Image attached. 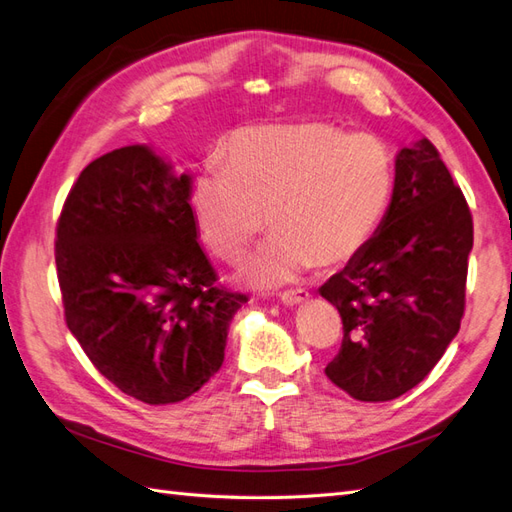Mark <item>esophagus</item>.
<instances>
[{
	"label": "esophagus",
	"instance_id": "obj_1",
	"mask_svg": "<svg viewBox=\"0 0 512 512\" xmlns=\"http://www.w3.org/2000/svg\"><path fill=\"white\" fill-rule=\"evenodd\" d=\"M280 299H282L286 306H297V304H302V302H308L310 293L306 289H293V291L280 293Z\"/></svg>",
	"mask_w": 512,
	"mask_h": 512
}]
</instances>
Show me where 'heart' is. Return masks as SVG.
<instances>
[{
    "label": "heart",
    "instance_id": "heart-1",
    "mask_svg": "<svg viewBox=\"0 0 512 512\" xmlns=\"http://www.w3.org/2000/svg\"><path fill=\"white\" fill-rule=\"evenodd\" d=\"M393 193L389 149L371 134L332 123L241 128L191 184L202 241L239 260L265 228L271 239L245 260L239 280L276 289L310 267H343L373 239Z\"/></svg>",
    "mask_w": 512,
    "mask_h": 512
}]
</instances>
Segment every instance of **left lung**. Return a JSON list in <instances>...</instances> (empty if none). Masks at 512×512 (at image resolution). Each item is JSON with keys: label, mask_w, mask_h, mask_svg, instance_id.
Returning <instances> with one entry per match:
<instances>
[{"label": "left lung", "mask_w": 512, "mask_h": 512, "mask_svg": "<svg viewBox=\"0 0 512 512\" xmlns=\"http://www.w3.org/2000/svg\"><path fill=\"white\" fill-rule=\"evenodd\" d=\"M471 247L467 199L436 147H402L380 228L319 289L343 319L326 376L360 402L395 400L426 378L458 334Z\"/></svg>", "instance_id": "8db88e82"}]
</instances>
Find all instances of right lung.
Wrapping results in <instances>:
<instances>
[{"instance_id":"right-lung-1","label":"right lung","mask_w":512,"mask_h":512,"mask_svg":"<svg viewBox=\"0 0 512 512\" xmlns=\"http://www.w3.org/2000/svg\"><path fill=\"white\" fill-rule=\"evenodd\" d=\"M189 199L191 176L128 145L80 173L56 228L67 328L106 380L149 406L182 402L215 376L247 302L217 286Z\"/></svg>"}]
</instances>
